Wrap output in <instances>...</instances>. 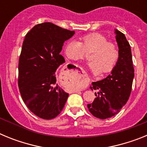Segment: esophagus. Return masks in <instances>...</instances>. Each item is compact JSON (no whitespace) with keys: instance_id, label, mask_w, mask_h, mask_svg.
Listing matches in <instances>:
<instances>
[{"instance_id":"esophagus-1","label":"esophagus","mask_w":147,"mask_h":147,"mask_svg":"<svg viewBox=\"0 0 147 147\" xmlns=\"http://www.w3.org/2000/svg\"><path fill=\"white\" fill-rule=\"evenodd\" d=\"M75 92H78V90H76V91H75Z\"/></svg>"}]
</instances>
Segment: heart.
I'll return each instance as SVG.
<instances>
[{"label":"heart","mask_w":147,"mask_h":147,"mask_svg":"<svg viewBox=\"0 0 147 147\" xmlns=\"http://www.w3.org/2000/svg\"><path fill=\"white\" fill-rule=\"evenodd\" d=\"M82 42L70 40L65 45V54L68 59L80 60L86 57L87 52H91L89 67L95 74L102 72L110 73L117 64L119 50L115 43L108 42L106 37L99 33H90L84 35Z\"/></svg>","instance_id":"b5f03b06"}]
</instances>
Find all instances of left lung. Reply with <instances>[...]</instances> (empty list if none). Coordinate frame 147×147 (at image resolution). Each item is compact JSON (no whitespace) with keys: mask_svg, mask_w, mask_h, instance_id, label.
<instances>
[{"mask_svg":"<svg viewBox=\"0 0 147 147\" xmlns=\"http://www.w3.org/2000/svg\"><path fill=\"white\" fill-rule=\"evenodd\" d=\"M115 39L119 45V58L111 74L102 80L92 82L91 90H97L96 98L88 104L90 113L100 119L116 115L126 105L132 90L134 78L130 45L125 35L115 29Z\"/></svg>","mask_w":147,"mask_h":147,"instance_id":"8db88e82","label":"left lung"}]
</instances>
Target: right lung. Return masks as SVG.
Wrapping results in <instances>:
<instances>
[{
  "label": "right lung",
  "mask_w": 147,
  "mask_h": 147,
  "mask_svg": "<svg viewBox=\"0 0 147 147\" xmlns=\"http://www.w3.org/2000/svg\"><path fill=\"white\" fill-rule=\"evenodd\" d=\"M51 23L34 26L25 36L18 64V88L22 99L34 115L57 117L68 93L56 84L55 72L65 62L59 53L65 41L74 34Z\"/></svg>",
  "instance_id": "obj_1"
}]
</instances>
